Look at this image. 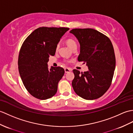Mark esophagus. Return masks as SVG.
<instances>
[{
    "label": "esophagus",
    "mask_w": 133,
    "mask_h": 133,
    "mask_svg": "<svg viewBox=\"0 0 133 133\" xmlns=\"http://www.w3.org/2000/svg\"><path fill=\"white\" fill-rule=\"evenodd\" d=\"M72 71V69H70V68H67V67H66L65 69H64V71H65L66 73H67V72H70Z\"/></svg>",
    "instance_id": "34e87169"
}]
</instances>
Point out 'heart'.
<instances>
[{
	"label": "heart",
	"instance_id": "obj_1",
	"mask_svg": "<svg viewBox=\"0 0 133 133\" xmlns=\"http://www.w3.org/2000/svg\"><path fill=\"white\" fill-rule=\"evenodd\" d=\"M66 42H67V45L69 46V47L71 49H73L74 48H77V43L74 39H72V38L68 39L67 40ZM59 45L58 44L57 46V47H56L57 50H58V48H59Z\"/></svg>",
	"mask_w": 133,
	"mask_h": 133
}]
</instances>
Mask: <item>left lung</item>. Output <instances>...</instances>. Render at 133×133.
<instances>
[{"label": "left lung", "mask_w": 133, "mask_h": 133, "mask_svg": "<svg viewBox=\"0 0 133 133\" xmlns=\"http://www.w3.org/2000/svg\"><path fill=\"white\" fill-rule=\"evenodd\" d=\"M78 39L81 51L79 62H84L88 71L73 70L72 85L75 93L86 100L102 96L112 83L116 57L112 42L107 36L91 28L73 29L70 32Z\"/></svg>", "instance_id": "8db88e82"}]
</instances>
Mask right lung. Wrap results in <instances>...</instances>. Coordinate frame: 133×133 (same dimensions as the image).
Wrapping results in <instances>:
<instances>
[{
	"instance_id": "add662e5",
	"label": "right lung",
	"mask_w": 133,
	"mask_h": 133,
	"mask_svg": "<svg viewBox=\"0 0 133 133\" xmlns=\"http://www.w3.org/2000/svg\"><path fill=\"white\" fill-rule=\"evenodd\" d=\"M69 28L40 27L28 36L21 46L18 59V71L26 90L40 100L57 93L58 84L64 70L61 67L48 69L49 57L54 56L60 39Z\"/></svg>"
}]
</instances>
